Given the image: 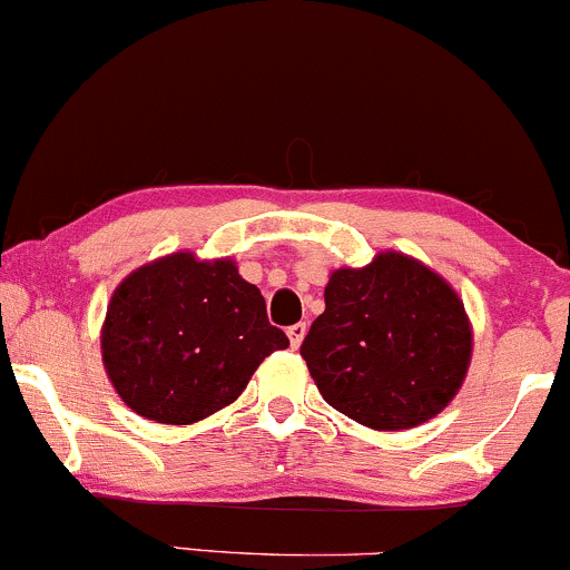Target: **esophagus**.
<instances>
[{
    "label": "esophagus",
    "mask_w": 570,
    "mask_h": 570,
    "mask_svg": "<svg viewBox=\"0 0 570 570\" xmlns=\"http://www.w3.org/2000/svg\"><path fill=\"white\" fill-rule=\"evenodd\" d=\"M305 332H307L305 322H299V324H292L289 330H286V335H289V343H292V348H299V343H303Z\"/></svg>",
    "instance_id": "obj_1"
}]
</instances>
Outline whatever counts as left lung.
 Instances as JSON below:
<instances>
[{
  "instance_id": "obj_1",
  "label": "left lung",
  "mask_w": 570,
  "mask_h": 570,
  "mask_svg": "<svg viewBox=\"0 0 570 570\" xmlns=\"http://www.w3.org/2000/svg\"><path fill=\"white\" fill-rule=\"evenodd\" d=\"M299 356L332 407L377 431L412 429L448 407L466 377L463 303L426 265L385 252L332 273Z\"/></svg>"
}]
</instances>
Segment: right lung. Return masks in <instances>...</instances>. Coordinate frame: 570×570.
Instances as JSON below:
<instances>
[{
  "label": "right lung",
  "mask_w": 570,
  "mask_h": 570,
  "mask_svg": "<svg viewBox=\"0 0 570 570\" xmlns=\"http://www.w3.org/2000/svg\"><path fill=\"white\" fill-rule=\"evenodd\" d=\"M286 345L265 297L230 259L198 263L189 252L130 273L101 332L104 367L122 402L174 426L235 402L265 356Z\"/></svg>",
  "instance_id": "1"
}]
</instances>
